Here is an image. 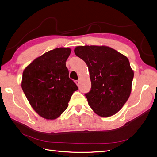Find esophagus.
Listing matches in <instances>:
<instances>
[{"label": "esophagus", "mask_w": 157, "mask_h": 157, "mask_svg": "<svg viewBox=\"0 0 157 157\" xmlns=\"http://www.w3.org/2000/svg\"><path fill=\"white\" fill-rule=\"evenodd\" d=\"M75 83L79 86V80H75Z\"/></svg>", "instance_id": "34e87169"}]
</instances>
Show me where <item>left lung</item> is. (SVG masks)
<instances>
[{
    "label": "left lung",
    "mask_w": 157,
    "mask_h": 157,
    "mask_svg": "<svg viewBox=\"0 0 157 157\" xmlns=\"http://www.w3.org/2000/svg\"><path fill=\"white\" fill-rule=\"evenodd\" d=\"M74 52L89 68L91 89L85 96L89 106L102 117L118 113L130 96L134 77L127 57L105 46H79Z\"/></svg>",
    "instance_id": "obj_1"
}]
</instances>
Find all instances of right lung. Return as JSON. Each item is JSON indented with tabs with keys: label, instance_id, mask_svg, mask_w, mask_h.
Instances as JSON below:
<instances>
[{
	"label": "right lung",
	"instance_id": "right-lung-1",
	"mask_svg": "<svg viewBox=\"0 0 157 157\" xmlns=\"http://www.w3.org/2000/svg\"><path fill=\"white\" fill-rule=\"evenodd\" d=\"M69 48H57L36 58L23 71L21 86L27 99L40 117L54 120L68 106L78 87L69 78L66 61Z\"/></svg>",
	"mask_w": 157,
	"mask_h": 157
}]
</instances>
